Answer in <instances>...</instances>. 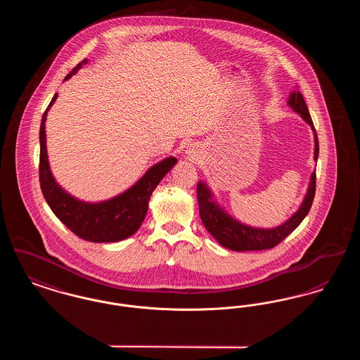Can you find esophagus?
<instances>
[{"mask_svg": "<svg viewBox=\"0 0 360 360\" xmlns=\"http://www.w3.org/2000/svg\"><path fill=\"white\" fill-rule=\"evenodd\" d=\"M188 155H191L193 156V154H195V150H194V147H190L188 150V153H186Z\"/></svg>", "mask_w": 360, "mask_h": 360, "instance_id": "esophagus-1", "label": "esophagus"}]
</instances>
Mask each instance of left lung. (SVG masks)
<instances>
[{
	"instance_id": "8db88e82",
	"label": "left lung",
	"mask_w": 360,
	"mask_h": 360,
	"mask_svg": "<svg viewBox=\"0 0 360 360\" xmlns=\"http://www.w3.org/2000/svg\"><path fill=\"white\" fill-rule=\"evenodd\" d=\"M288 105L311 128L313 137H314L313 159L314 162H317V158H319L317 134H316L311 117L309 115L308 106L304 101V97L300 93L298 87H295V90H292L289 94ZM314 191H316V170L310 175L308 190L305 193V197L300 207L286 221L271 228H263V226H252L248 224L241 223L236 217L229 214L223 206L217 202L213 190L205 181H198L197 184L200 216L206 231L217 240L219 244L232 251H260V250L273 248L276 244H279L282 240L288 238L307 217L314 198Z\"/></svg>"
}]
</instances>
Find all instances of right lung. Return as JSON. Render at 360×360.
Instances as JSON below:
<instances>
[{
	"label": "right lung",
	"mask_w": 360,
	"mask_h": 360,
	"mask_svg": "<svg viewBox=\"0 0 360 360\" xmlns=\"http://www.w3.org/2000/svg\"><path fill=\"white\" fill-rule=\"evenodd\" d=\"M87 59H84L70 72L65 81L70 79L77 71L84 68ZM58 98L52 97L46 109L40 125V188L43 195L51 207L53 214L81 239L93 243H116L132 236L144 221L148 202L154 188L165 178V175L176 165L178 159L167 156L155 163L131 188L120 194L97 202H89L71 195L62 188L51 172L47 154L46 120L49 110Z\"/></svg>",
	"instance_id": "1"
}]
</instances>
